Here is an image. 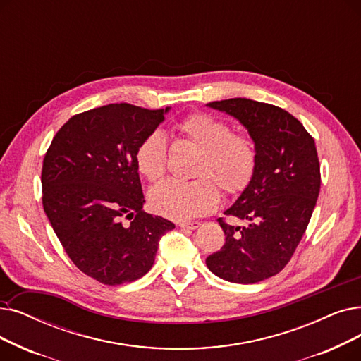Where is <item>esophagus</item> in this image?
Instances as JSON below:
<instances>
[{
    "label": "esophagus",
    "mask_w": 361,
    "mask_h": 361,
    "mask_svg": "<svg viewBox=\"0 0 361 361\" xmlns=\"http://www.w3.org/2000/svg\"><path fill=\"white\" fill-rule=\"evenodd\" d=\"M180 227L183 228H189V230H196L200 227V223L199 221H183L178 224Z\"/></svg>",
    "instance_id": "obj_1"
}]
</instances>
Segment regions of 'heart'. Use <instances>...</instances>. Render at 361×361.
<instances>
[{
  "label": "heart",
  "instance_id": "1",
  "mask_svg": "<svg viewBox=\"0 0 361 361\" xmlns=\"http://www.w3.org/2000/svg\"><path fill=\"white\" fill-rule=\"evenodd\" d=\"M184 140L197 147L193 181L165 180L149 193V205L156 214L171 219H190L216 208L219 190L242 193L257 169V147L245 134H233L230 125L209 114H192L178 123ZM138 174L147 181L159 180L166 171V138L150 131L138 143L134 154ZM216 182L214 183L213 181Z\"/></svg>",
  "mask_w": 361,
  "mask_h": 361
}]
</instances>
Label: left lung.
I'll use <instances>...</instances> for the list:
<instances>
[{
    "label": "left lung",
    "instance_id": "left-lung-1",
    "mask_svg": "<svg viewBox=\"0 0 361 361\" xmlns=\"http://www.w3.org/2000/svg\"><path fill=\"white\" fill-rule=\"evenodd\" d=\"M207 106L236 118L257 147L252 181L224 211L246 224L218 218L226 243L207 265L233 283H257L285 269L307 230L322 183L316 143L300 121L277 106L240 97Z\"/></svg>",
    "mask_w": 361,
    "mask_h": 361
}]
</instances>
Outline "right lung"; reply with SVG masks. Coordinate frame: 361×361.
I'll return each mask as SVG.
<instances>
[{"instance_id": "1", "label": "right lung", "mask_w": 361, "mask_h": 361, "mask_svg": "<svg viewBox=\"0 0 361 361\" xmlns=\"http://www.w3.org/2000/svg\"><path fill=\"white\" fill-rule=\"evenodd\" d=\"M169 107L149 111L114 103L72 116L42 162V207L72 262L103 285L143 277L159 239L176 226L143 211L135 168L138 143L164 122ZM131 219L130 225L121 223Z\"/></svg>"}]
</instances>
